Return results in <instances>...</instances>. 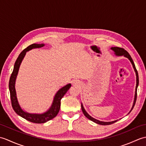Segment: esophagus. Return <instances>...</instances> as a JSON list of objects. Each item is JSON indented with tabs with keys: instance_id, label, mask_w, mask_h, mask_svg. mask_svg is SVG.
Listing matches in <instances>:
<instances>
[{
	"instance_id": "1",
	"label": "esophagus",
	"mask_w": 146,
	"mask_h": 146,
	"mask_svg": "<svg viewBox=\"0 0 146 146\" xmlns=\"http://www.w3.org/2000/svg\"><path fill=\"white\" fill-rule=\"evenodd\" d=\"M75 83H77V82H75Z\"/></svg>"
}]
</instances>
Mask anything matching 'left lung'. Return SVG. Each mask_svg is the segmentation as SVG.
I'll return each instance as SVG.
<instances>
[{
  "mask_svg": "<svg viewBox=\"0 0 146 146\" xmlns=\"http://www.w3.org/2000/svg\"><path fill=\"white\" fill-rule=\"evenodd\" d=\"M111 49H112L113 51H114L115 53V54L117 56H124L125 57L129 58V60L131 61V62L132 63V65H133V67H134V70L135 71V73H136V78H137V84H136V88H135V98H134V104H133V106H132V109L131 110V111H132V110L133 109V108H134V105H135V102H136V100H137V86L139 85V75H138V72L137 70H136V68H135V64L134 63V61H133L132 59L131 56V55H130L129 54V52L127 51L126 50H125L123 48H119V47H113V48H111ZM82 111L83 114L85 115V116L86 117L88 118V119H90V120L93 121V122H94L95 123H98V124H100V125H110V124H112V123L116 122L117 120H115V121H113V122H101V121L100 120H98L97 119H94V118L92 117L90 115H89L87 113V112L85 111V110L84 109V108H83V105H82Z\"/></svg>",
  "mask_w": 146,
  "mask_h": 146,
  "instance_id": "1",
  "label": "left lung"
}]
</instances>
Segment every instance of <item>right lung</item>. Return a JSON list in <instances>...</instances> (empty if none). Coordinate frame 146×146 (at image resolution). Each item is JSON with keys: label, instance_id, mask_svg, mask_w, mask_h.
<instances>
[{"label": "right lung", "instance_id": "right-lung-1", "mask_svg": "<svg viewBox=\"0 0 146 146\" xmlns=\"http://www.w3.org/2000/svg\"><path fill=\"white\" fill-rule=\"evenodd\" d=\"M44 44H31L29 46H27L26 49H24V50L21 52L20 54L19 55L17 60L15 61V63L14 66V70L11 75L9 83V91H10L11 104L12 108H13L14 110L15 111V112L18 114L19 115H20L21 117L24 118V119L29 121V122L36 123H42L46 122H48V121L52 119L54 117L57 115L59 111H60L61 98L63 97V96L71 87V84H68L66 86H64V87L61 88L60 90L56 93V94L51 108H49V110H48L46 112L44 113L31 114L25 112V111H24L21 109V108L20 107L17 102L16 93H15V79H16V76L17 75L19 68L20 64L27 51H28L29 50H31V49H32L33 48H41L42 46H44Z\"/></svg>", "mask_w": 146, "mask_h": 146}]
</instances>
